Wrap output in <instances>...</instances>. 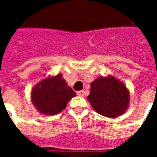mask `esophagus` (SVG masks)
I'll return each instance as SVG.
<instances>
[{
    "label": "esophagus",
    "instance_id": "34e87169",
    "mask_svg": "<svg viewBox=\"0 0 157 157\" xmlns=\"http://www.w3.org/2000/svg\"><path fill=\"white\" fill-rule=\"evenodd\" d=\"M76 94L80 97H83V96L85 95V91L84 90H82V91H79V92H76Z\"/></svg>",
    "mask_w": 157,
    "mask_h": 157
}]
</instances>
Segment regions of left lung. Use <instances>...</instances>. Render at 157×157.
<instances>
[{
    "label": "left lung",
    "mask_w": 157,
    "mask_h": 157,
    "mask_svg": "<svg viewBox=\"0 0 157 157\" xmlns=\"http://www.w3.org/2000/svg\"><path fill=\"white\" fill-rule=\"evenodd\" d=\"M87 100L99 114L115 118L125 112L129 95L126 86L114 77H98L91 84Z\"/></svg>",
    "instance_id": "obj_1"
}]
</instances>
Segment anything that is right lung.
<instances>
[{"label":"right lung","instance_id":"1","mask_svg":"<svg viewBox=\"0 0 157 157\" xmlns=\"http://www.w3.org/2000/svg\"><path fill=\"white\" fill-rule=\"evenodd\" d=\"M75 96L61 75L43 80L33 87L32 102L42 113L57 114L65 109L67 102Z\"/></svg>","mask_w":157,"mask_h":157}]
</instances>
